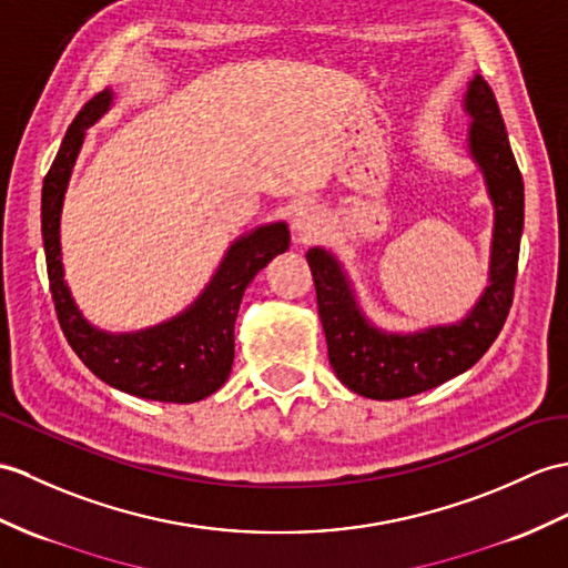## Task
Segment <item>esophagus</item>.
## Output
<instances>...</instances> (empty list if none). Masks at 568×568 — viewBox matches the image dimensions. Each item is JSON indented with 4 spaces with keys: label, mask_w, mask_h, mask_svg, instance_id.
I'll list each match as a JSON object with an SVG mask.
<instances>
[{
    "label": "esophagus",
    "mask_w": 568,
    "mask_h": 568,
    "mask_svg": "<svg viewBox=\"0 0 568 568\" xmlns=\"http://www.w3.org/2000/svg\"><path fill=\"white\" fill-rule=\"evenodd\" d=\"M322 224H324L322 215L316 213L314 207H305V210H300V213H297V217L293 222V230L297 232L300 242H312L322 234Z\"/></svg>",
    "instance_id": "esophagus-1"
}]
</instances>
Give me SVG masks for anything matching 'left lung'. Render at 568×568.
Returning <instances> with one entry per match:
<instances>
[{
    "mask_svg": "<svg viewBox=\"0 0 568 568\" xmlns=\"http://www.w3.org/2000/svg\"><path fill=\"white\" fill-rule=\"evenodd\" d=\"M469 152L484 171L496 210L491 275L484 295L459 324L418 334H387L365 320L338 261L314 246L307 252L328 363L348 389L367 399H404L469 371L491 348L513 305L525 220L523 176L513 156L498 103L486 79L469 82Z\"/></svg>",
    "mask_w": 568,
    "mask_h": 568,
    "instance_id": "obj_1",
    "label": "left lung"
}]
</instances>
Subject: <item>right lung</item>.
<instances>
[{
	"label": "right lung",
	"instance_id": "obj_1",
	"mask_svg": "<svg viewBox=\"0 0 568 568\" xmlns=\"http://www.w3.org/2000/svg\"><path fill=\"white\" fill-rule=\"evenodd\" d=\"M109 89L84 103L43 179L41 230L58 322L79 361L105 385L152 402H201L217 392L232 373L234 322L244 290L273 256L287 252V224L273 222L234 242L203 295L174 320L135 334L99 332L79 314L64 283L60 213L74 160L84 142V130L109 111Z\"/></svg>",
	"mask_w": 568,
	"mask_h": 568
}]
</instances>
